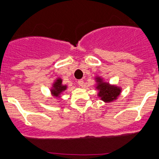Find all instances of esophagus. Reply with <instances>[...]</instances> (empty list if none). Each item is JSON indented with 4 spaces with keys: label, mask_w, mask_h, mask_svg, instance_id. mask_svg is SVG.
Masks as SVG:
<instances>
[{
    "label": "esophagus",
    "mask_w": 159,
    "mask_h": 159,
    "mask_svg": "<svg viewBox=\"0 0 159 159\" xmlns=\"http://www.w3.org/2000/svg\"><path fill=\"white\" fill-rule=\"evenodd\" d=\"M78 84H79L80 86H81V87H82L83 85H84V81H83L82 79L78 80Z\"/></svg>",
    "instance_id": "34e87169"
}]
</instances>
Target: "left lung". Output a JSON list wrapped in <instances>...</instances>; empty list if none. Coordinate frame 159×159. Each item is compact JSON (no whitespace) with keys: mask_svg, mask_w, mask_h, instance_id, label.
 Listing matches in <instances>:
<instances>
[{"mask_svg":"<svg viewBox=\"0 0 159 159\" xmlns=\"http://www.w3.org/2000/svg\"><path fill=\"white\" fill-rule=\"evenodd\" d=\"M97 82V88L99 90L98 96L106 102H110L115 100L120 95L121 88L116 86L109 85V83L104 82L99 77L96 78Z\"/></svg>","mask_w":159,"mask_h":159,"instance_id":"1","label":"left lung"}]
</instances>
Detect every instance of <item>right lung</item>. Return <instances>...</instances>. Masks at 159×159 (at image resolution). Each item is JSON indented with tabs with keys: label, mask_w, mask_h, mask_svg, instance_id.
<instances>
[{
	"label": "right lung",
	"mask_w": 159,
	"mask_h": 159,
	"mask_svg": "<svg viewBox=\"0 0 159 159\" xmlns=\"http://www.w3.org/2000/svg\"><path fill=\"white\" fill-rule=\"evenodd\" d=\"M67 86L62 84V79L57 78L56 82L53 84V88L51 89V93L53 97H60V95L64 90H66Z\"/></svg>",
	"instance_id": "obj_1"
}]
</instances>
